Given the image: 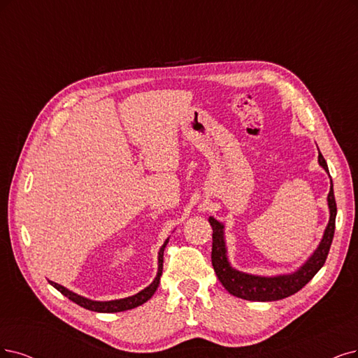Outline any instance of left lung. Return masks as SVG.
<instances>
[{"mask_svg":"<svg viewBox=\"0 0 358 358\" xmlns=\"http://www.w3.org/2000/svg\"><path fill=\"white\" fill-rule=\"evenodd\" d=\"M319 162L329 172L327 164L322 153L319 155ZM327 202L330 209V220L319 248L315 249V252L311 255V258L303 264L298 271H295L294 274L275 277L252 275L241 273L230 267L226 255V245H224V226L215 218L209 217V222L210 226H213V254H210V258H213L214 270L222 286L226 287L231 295L248 301H279L296 294L298 290L306 286L315 275V273L324 266L330 245H332L336 220V201L334 194V184H330Z\"/></svg>","mask_w":358,"mask_h":358,"instance_id":"8db88e82","label":"left lung"}]
</instances>
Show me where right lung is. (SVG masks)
<instances>
[{
	"label": "right lung",
	"instance_id": "1",
	"mask_svg": "<svg viewBox=\"0 0 358 358\" xmlns=\"http://www.w3.org/2000/svg\"><path fill=\"white\" fill-rule=\"evenodd\" d=\"M168 243V239L166 242L164 243V246L161 248V250H159V268H157V275L156 279L153 280V283L145 287L144 290H141V292H138L137 295L134 296H128V298H124V299H116V301H108V302H100V301H91V299H87V298H83L79 296L73 292H71V290H68L66 287L55 283V282H50L52 286H55L60 294H63L64 296H68L71 301H73L75 303H78L79 307H84L87 310H91V311H97V313H119V311H127V310H132L136 308L138 306H141V303H144L145 301H149L153 294L156 292V289L159 286V280H161V275H162V268H164V249Z\"/></svg>",
	"mask_w": 358,
	"mask_h": 358
}]
</instances>
